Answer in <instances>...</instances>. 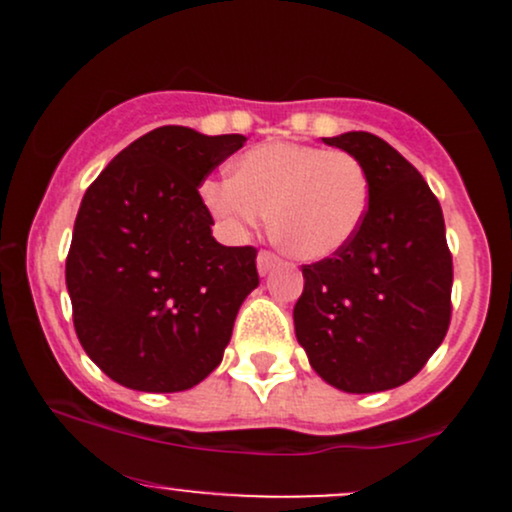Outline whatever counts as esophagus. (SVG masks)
Wrapping results in <instances>:
<instances>
[{"label":"esophagus","mask_w":512,"mask_h":512,"mask_svg":"<svg viewBox=\"0 0 512 512\" xmlns=\"http://www.w3.org/2000/svg\"><path fill=\"white\" fill-rule=\"evenodd\" d=\"M274 267H279V257L272 255V252L262 250L260 255H257V272H260L262 276H267Z\"/></svg>","instance_id":"obj_1"}]
</instances>
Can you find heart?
<instances>
[{"label": "heart", "instance_id": "1", "mask_svg": "<svg viewBox=\"0 0 512 512\" xmlns=\"http://www.w3.org/2000/svg\"><path fill=\"white\" fill-rule=\"evenodd\" d=\"M202 199L233 236L269 231L303 262L339 255L361 231L370 204L363 163L346 151L308 144H262L233 161V178L207 180Z\"/></svg>", "mask_w": 512, "mask_h": 512}]
</instances>
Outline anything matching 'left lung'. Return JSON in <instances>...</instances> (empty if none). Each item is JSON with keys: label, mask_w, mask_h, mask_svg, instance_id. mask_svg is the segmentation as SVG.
Wrapping results in <instances>:
<instances>
[{"label": "left lung", "mask_w": 512, "mask_h": 512, "mask_svg": "<svg viewBox=\"0 0 512 512\" xmlns=\"http://www.w3.org/2000/svg\"><path fill=\"white\" fill-rule=\"evenodd\" d=\"M322 142L363 163L370 204L339 255L303 267L296 339L327 385L351 395L385 392L414 378L448 332L452 257L443 209L419 170L375 134Z\"/></svg>", "instance_id": "left-lung-1"}]
</instances>
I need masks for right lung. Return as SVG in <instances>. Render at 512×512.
I'll list each match as a JSON object with an SVG mask.
<instances>
[{"label": "right lung", "instance_id": "add662e5", "mask_svg": "<svg viewBox=\"0 0 512 512\" xmlns=\"http://www.w3.org/2000/svg\"><path fill=\"white\" fill-rule=\"evenodd\" d=\"M243 144V134L151 129L81 199L67 255L74 330L88 358L129 390L202 383L260 284L257 250L216 243L197 192Z\"/></svg>", "mask_w": 512, "mask_h": 512}]
</instances>
